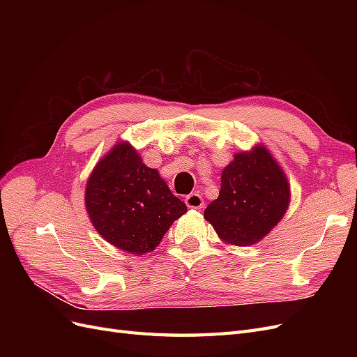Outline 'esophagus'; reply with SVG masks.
I'll use <instances>...</instances> for the list:
<instances>
[{
	"mask_svg": "<svg viewBox=\"0 0 357 357\" xmlns=\"http://www.w3.org/2000/svg\"><path fill=\"white\" fill-rule=\"evenodd\" d=\"M185 202H186V205H188L189 208H195V210L202 208V205H204L202 197L199 195V193H197V192H193V193H190V195H188Z\"/></svg>",
	"mask_w": 357,
	"mask_h": 357,
	"instance_id": "34e87169",
	"label": "esophagus"
}]
</instances>
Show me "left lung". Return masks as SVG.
<instances>
[{"instance_id": "left-lung-1", "label": "left lung", "mask_w": 357, "mask_h": 357, "mask_svg": "<svg viewBox=\"0 0 357 357\" xmlns=\"http://www.w3.org/2000/svg\"><path fill=\"white\" fill-rule=\"evenodd\" d=\"M290 202V186L284 171L257 144L250 152L234 155L222 172L218 199L204 211L219 238L232 245L261 241L283 219Z\"/></svg>"}]
</instances>
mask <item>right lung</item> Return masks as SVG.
Here are the masks:
<instances>
[{
  "label": "right lung",
  "mask_w": 357,
  "mask_h": 357,
  "mask_svg": "<svg viewBox=\"0 0 357 357\" xmlns=\"http://www.w3.org/2000/svg\"><path fill=\"white\" fill-rule=\"evenodd\" d=\"M84 204L102 238L132 255L155 250L172 222L188 211L128 142L116 144L96 164L86 185Z\"/></svg>",
  "instance_id": "obj_1"
}]
</instances>
